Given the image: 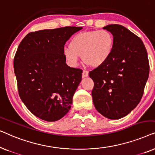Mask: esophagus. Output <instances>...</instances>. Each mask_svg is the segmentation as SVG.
Masks as SVG:
<instances>
[{
    "label": "esophagus",
    "mask_w": 155,
    "mask_h": 155,
    "mask_svg": "<svg viewBox=\"0 0 155 155\" xmlns=\"http://www.w3.org/2000/svg\"><path fill=\"white\" fill-rule=\"evenodd\" d=\"M89 75V72L86 70H84L83 72H82V78H86Z\"/></svg>",
    "instance_id": "34e87169"
}]
</instances>
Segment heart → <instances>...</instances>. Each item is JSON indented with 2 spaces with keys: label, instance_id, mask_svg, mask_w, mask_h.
Returning <instances> with one entry per match:
<instances>
[{
  "label": "heart",
  "instance_id": "1",
  "mask_svg": "<svg viewBox=\"0 0 155 155\" xmlns=\"http://www.w3.org/2000/svg\"><path fill=\"white\" fill-rule=\"evenodd\" d=\"M114 37L109 31L92 30L79 32L72 38L69 47L63 51L65 58L72 66H76L80 56L87 65L99 67L111 57L114 48Z\"/></svg>",
  "mask_w": 155,
  "mask_h": 155
}]
</instances>
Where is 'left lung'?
I'll list each match as a JSON object with an SVG mask.
<instances>
[{"instance_id": "8db88e82", "label": "left lung", "mask_w": 155, "mask_h": 155, "mask_svg": "<svg viewBox=\"0 0 155 155\" xmlns=\"http://www.w3.org/2000/svg\"><path fill=\"white\" fill-rule=\"evenodd\" d=\"M114 37V48L104 64L89 73L94 81L93 102L101 115L119 119L140 101L149 77L147 50L140 38L120 25L104 27Z\"/></svg>"}]
</instances>
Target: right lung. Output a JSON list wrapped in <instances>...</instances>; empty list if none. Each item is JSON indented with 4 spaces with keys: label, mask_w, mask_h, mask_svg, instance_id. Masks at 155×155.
<instances>
[{
    "label": "right lung",
    "mask_w": 155,
    "mask_h": 155,
    "mask_svg": "<svg viewBox=\"0 0 155 155\" xmlns=\"http://www.w3.org/2000/svg\"><path fill=\"white\" fill-rule=\"evenodd\" d=\"M82 27H65L30 32L14 58L19 95L37 117L56 121L71 109L82 71L65 63L64 45Z\"/></svg>",
    "instance_id": "add662e5"
}]
</instances>
